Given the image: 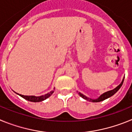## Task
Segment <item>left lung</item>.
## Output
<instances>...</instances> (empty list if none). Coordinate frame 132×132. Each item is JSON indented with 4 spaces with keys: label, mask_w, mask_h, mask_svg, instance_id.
Returning a JSON list of instances; mask_svg holds the SVG:
<instances>
[{
    "label": "left lung",
    "mask_w": 132,
    "mask_h": 132,
    "mask_svg": "<svg viewBox=\"0 0 132 132\" xmlns=\"http://www.w3.org/2000/svg\"><path fill=\"white\" fill-rule=\"evenodd\" d=\"M123 80H124V78L123 79V80H122V82H121L120 85L118 86L117 87H116V88H114V89L113 90H109V91H107L106 92V93H103L102 94H101V96H99L98 98L96 99H94V100H93V99H91V98H89L87 97L86 96H85L84 94H81V93H79V94L80 95V97H82V98L85 99V100H87V101H91V102H101V101H104V100H105V99L108 98L110 97V96H113L115 93H116V92L120 88V87H122V84H123Z\"/></svg>",
    "instance_id": "1"
}]
</instances>
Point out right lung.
I'll use <instances>...</instances> for the list:
<instances>
[{
  "instance_id": "add662e5",
  "label": "right lung",
  "mask_w": 132,
  "mask_h": 132,
  "mask_svg": "<svg viewBox=\"0 0 132 132\" xmlns=\"http://www.w3.org/2000/svg\"><path fill=\"white\" fill-rule=\"evenodd\" d=\"M55 89V88H54ZM54 90H52L51 92L48 93L47 94H45L44 95H42V96H24V95H22V94H20L18 93L17 94L18 95H20V96H22V98H24V99L27 100V101H30V102H41V101H43L44 100H45L46 98L50 97L51 95L53 93Z\"/></svg>"
}]
</instances>
